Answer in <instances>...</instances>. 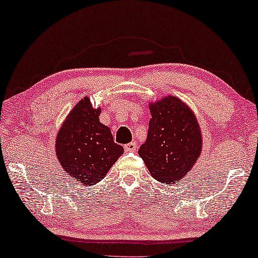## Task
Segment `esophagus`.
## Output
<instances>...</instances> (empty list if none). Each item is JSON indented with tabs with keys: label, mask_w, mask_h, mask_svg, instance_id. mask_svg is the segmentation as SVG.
I'll list each match as a JSON object with an SVG mask.
<instances>
[{
	"label": "esophagus",
	"mask_w": 258,
	"mask_h": 258,
	"mask_svg": "<svg viewBox=\"0 0 258 258\" xmlns=\"http://www.w3.org/2000/svg\"><path fill=\"white\" fill-rule=\"evenodd\" d=\"M136 147H137L136 143L132 142V143H128V144L124 145V150L126 152H135V151H136Z\"/></svg>",
	"instance_id": "esophagus-1"
}]
</instances>
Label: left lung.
<instances>
[{"label":"left lung","mask_w":258,"mask_h":258,"mask_svg":"<svg viewBox=\"0 0 258 258\" xmlns=\"http://www.w3.org/2000/svg\"><path fill=\"white\" fill-rule=\"evenodd\" d=\"M150 109L147 138L138 154L155 179L172 184L186 176L199 158V123L191 109L176 97L151 103Z\"/></svg>","instance_id":"left-lung-1"}]
</instances>
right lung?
Returning <instances> with one entry per match:
<instances>
[{
    "label": "right lung",
    "instance_id": "add662e5",
    "mask_svg": "<svg viewBox=\"0 0 258 258\" xmlns=\"http://www.w3.org/2000/svg\"><path fill=\"white\" fill-rule=\"evenodd\" d=\"M99 113L88 97L80 100L56 139L58 161L72 180L86 187L103 179L123 153V147L114 143L108 126L99 122Z\"/></svg>",
    "mask_w": 258,
    "mask_h": 258
}]
</instances>
